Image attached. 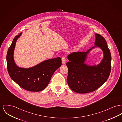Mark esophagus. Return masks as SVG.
I'll use <instances>...</instances> for the list:
<instances>
[{"label":"esophagus","instance_id":"obj_1","mask_svg":"<svg viewBox=\"0 0 122 122\" xmlns=\"http://www.w3.org/2000/svg\"><path fill=\"white\" fill-rule=\"evenodd\" d=\"M66 62V57L65 56H63L62 57V63L63 64H65Z\"/></svg>","mask_w":122,"mask_h":122}]
</instances>
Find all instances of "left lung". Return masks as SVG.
I'll return each instance as SVG.
<instances>
[{"mask_svg":"<svg viewBox=\"0 0 122 122\" xmlns=\"http://www.w3.org/2000/svg\"><path fill=\"white\" fill-rule=\"evenodd\" d=\"M96 40L93 47L86 52H74L68 56L69 61L68 84L72 91L79 93L93 92L102 86L107 80L111 70L112 57L105 38L95 34ZM99 47L103 52L104 57L97 66H89L84 63L87 54L93 48Z\"/></svg>","mask_w":122,"mask_h":122,"instance_id":"obj_1","label":"left lung"}]
</instances>
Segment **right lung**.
I'll use <instances>...</instances> for the list:
<instances>
[{
    "mask_svg": "<svg viewBox=\"0 0 122 122\" xmlns=\"http://www.w3.org/2000/svg\"><path fill=\"white\" fill-rule=\"evenodd\" d=\"M22 33L16 36L8 49L6 55L9 74L15 83L24 89L31 92L44 90L49 84L51 77L62 65L59 57L45 60L36 66L29 68L18 67L15 63L13 53L15 43Z\"/></svg>",
    "mask_w": 122,
    "mask_h": 122,
    "instance_id": "right-lung-1",
    "label": "right lung"
}]
</instances>
